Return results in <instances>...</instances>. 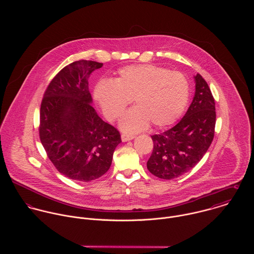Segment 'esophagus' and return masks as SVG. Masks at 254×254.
I'll list each match as a JSON object with an SVG mask.
<instances>
[{
  "label": "esophagus",
  "mask_w": 254,
  "mask_h": 254,
  "mask_svg": "<svg viewBox=\"0 0 254 254\" xmlns=\"http://www.w3.org/2000/svg\"><path fill=\"white\" fill-rule=\"evenodd\" d=\"M134 138H135V136H133V135H128V134H122L121 135V140L123 142H127V141L133 140Z\"/></svg>",
  "instance_id": "esophagus-1"
}]
</instances>
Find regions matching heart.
<instances>
[{"label": "heart", "mask_w": 254, "mask_h": 254, "mask_svg": "<svg viewBox=\"0 0 254 254\" xmlns=\"http://www.w3.org/2000/svg\"><path fill=\"white\" fill-rule=\"evenodd\" d=\"M94 97L109 121L117 120L133 100L136 108L122 117L120 127L135 133L148 123L156 128L174 123L188 105L190 86L181 72L152 64L129 65L118 71L114 82L100 81Z\"/></svg>", "instance_id": "heart-1"}]
</instances>
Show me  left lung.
I'll list each match as a JSON object with an SVG mask.
<instances>
[{"label":"left lung","instance_id":"1","mask_svg":"<svg viewBox=\"0 0 254 254\" xmlns=\"http://www.w3.org/2000/svg\"><path fill=\"white\" fill-rule=\"evenodd\" d=\"M193 100L179 123L151 136L153 149L146 162L148 171L164 180H172L194 167L211 145L216 123L215 102L206 81L194 76Z\"/></svg>","mask_w":254,"mask_h":254}]
</instances>
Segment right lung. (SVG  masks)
I'll return each mask as SVG.
<instances>
[{"mask_svg":"<svg viewBox=\"0 0 254 254\" xmlns=\"http://www.w3.org/2000/svg\"><path fill=\"white\" fill-rule=\"evenodd\" d=\"M102 66L85 60L69 64L50 82L41 103V143L57 170L76 181L106 174L121 142L119 131L91 106L88 79Z\"/></svg>","mask_w":254,"mask_h":254,"instance_id":"right-lung-1","label":"right lung"}]
</instances>
